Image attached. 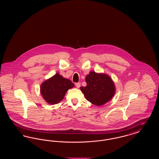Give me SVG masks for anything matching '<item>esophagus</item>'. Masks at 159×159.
I'll return each mask as SVG.
<instances>
[{
    "label": "esophagus",
    "mask_w": 159,
    "mask_h": 159,
    "mask_svg": "<svg viewBox=\"0 0 159 159\" xmlns=\"http://www.w3.org/2000/svg\"><path fill=\"white\" fill-rule=\"evenodd\" d=\"M75 85H76V88H79L80 86V83H75Z\"/></svg>",
    "instance_id": "1"
}]
</instances>
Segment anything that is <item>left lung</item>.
I'll use <instances>...</instances> for the list:
<instances>
[{
  "mask_svg": "<svg viewBox=\"0 0 159 159\" xmlns=\"http://www.w3.org/2000/svg\"><path fill=\"white\" fill-rule=\"evenodd\" d=\"M86 86L80 87L86 99L92 104L100 106L113 98L116 88L111 78L103 73L91 71L86 79Z\"/></svg>",
  "mask_w": 159,
  "mask_h": 159,
  "instance_id": "left-lung-1",
  "label": "left lung"
}]
</instances>
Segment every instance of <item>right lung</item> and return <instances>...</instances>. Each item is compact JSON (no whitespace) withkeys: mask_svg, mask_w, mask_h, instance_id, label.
I'll use <instances>...</instances> for the list:
<instances>
[{"mask_svg":"<svg viewBox=\"0 0 159 159\" xmlns=\"http://www.w3.org/2000/svg\"><path fill=\"white\" fill-rule=\"evenodd\" d=\"M74 86L71 80L57 73L42 83L40 93L48 103L55 104L59 103L64 98L67 91Z\"/></svg>","mask_w":159,"mask_h":159,"instance_id":"1","label":"right lung"}]
</instances>
